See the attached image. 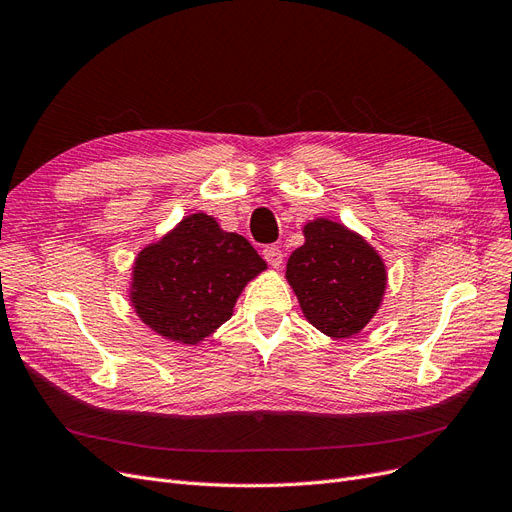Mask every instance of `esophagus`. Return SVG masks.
Wrapping results in <instances>:
<instances>
[{"label":"esophagus","mask_w":512,"mask_h":512,"mask_svg":"<svg viewBox=\"0 0 512 512\" xmlns=\"http://www.w3.org/2000/svg\"><path fill=\"white\" fill-rule=\"evenodd\" d=\"M264 260H267L273 269H279L281 262H283V252L277 248V245H267V248L262 250Z\"/></svg>","instance_id":"obj_1"}]
</instances>
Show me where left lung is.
<instances>
[{
    "mask_svg": "<svg viewBox=\"0 0 512 512\" xmlns=\"http://www.w3.org/2000/svg\"><path fill=\"white\" fill-rule=\"evenodd\" d=\"M302 233L285 279L306 321L336 340L357 336L382 304L384 260L359 233L330 218L306 222Z\"/></svg>",
    "mask_w": 512,
    "mask_h": 512,
    "instance_id": "obj_1",
    "label": "left lung"
}]
</instances>
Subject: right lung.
Here are the masks:
<instances>
[{"label": "right lung", "mask_w": 512, "mask_h": 512, "mask_svg": "<svg viewBox=\"0 0 512 512\" xmlns=\"http://www.w3.org/2000/svg\"><path fill=\"white\" fill-rule=\"evenodd\" d=\"M264 269L248 239L195 212L138 252L130 302L155 334L195 346L231 319L243 288Z\"/></svg>", "instance_id": "1"}]
</instances>
